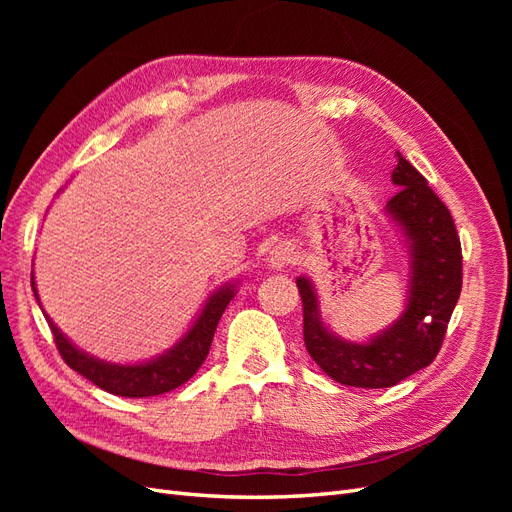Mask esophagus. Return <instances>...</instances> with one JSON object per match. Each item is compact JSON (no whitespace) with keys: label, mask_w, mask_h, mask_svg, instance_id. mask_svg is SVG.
<instances>
[{"label":"esophagus","mask_w":512,"mask_h":512,"mask_svg":"<svg viewBox=\"0 0 512 512\" xmlns=\"http://www.w3.org/2000/svg\"><path fill=\"white\" fill-rule=\"evenodd\" d=\"M267 265L273 271H284L294 265V247L290 243H277L271 247L267 256Z\"/></svg>","instance_id":"obj_1"}]
</instances>
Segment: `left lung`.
Segmentation results:
<instances>
[{
	"label": "left lung",
	"instance_id": "obj_1",
	"mask_svg": "<svg viewBox=\"0 0 512 512\" xmlns=\"http://www.w3.org/2000/svg\"><path fill=\"white\" fill-rule=\"evenodd\" d=\"M391 179L399 192L384 213L399 228L410 256L406 309L391 327L367 342H348L322 322L312 280L297 277L309 356L329 378L356 389L395 386L436 359L461 292V243L451 211L399 151Z\"/></svg>",
	"mask_w": 512,
	"mask_h": 512
}]
</instances>
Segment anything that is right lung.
<instances>
[{"label":"right lung","instance_id":"obj_1","mask_svg":"<svg viewBox=\"0 0 512 512\" xmlns=\"http://www.w3.org/2000/svg\"><path fill=\"white\" fill-rule=\"evenodd\" d=\"M32 288L36 294V301L40 305L34 273H32ZM235 292H237V284L228 282L220 286L205 301L190 331L185 333L173 348H168L164 354L156 356V359L132 363V365L106 363L102 359H96V356L83 352L57 329V324L49 316L46 314L44 316L53 331L61 359H64L74 371H79L81 376L100 386V389H104L106 393H113L119 397H153V395L173 391L177 386L185 384L196 374L198 367L205 363L213 342V333L218 329V322L224 314V309L232 301V297H235Z\"/></svg>","mask_w":512,"mask_h":512}]
</instances>
